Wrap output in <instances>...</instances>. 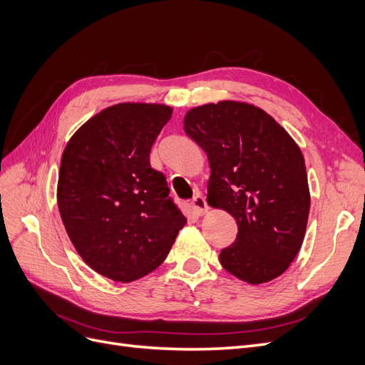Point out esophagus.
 Wrapping results in <instances>:
<instances>
[{
    "label": "esophagus",
    "mask_w": 365,
    "mask_h": 365,
    "mask_svg": "<svg viewBox=\"0 0 365 365\" xmlns=\"http://www.w3.org/2000/svg\"><path fill=\"white\" fill-rule=\"evenodd\" d=\"M192 207H194V210H195V213L197 215H206L207 212H209V206H207V203H206V200H205V197L201 195V194H197L194 198H192Z\"/></svg>",
    "instance_id": "1"
}]
</instances>
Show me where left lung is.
<instances>
[{
  "label": "left lung",
  "instance_id": "obj_1",
  "mask_svg": "<svg viewBox=\"0 0 365 365\" xmlns=\"http://www.w3.org/2000/svg\"><path fill=\"white\" fill-rule=\"evenodd\" d=\"M183 129L207 155V205L230 213L239 228L220 254L222 267L252 286L284 274L312 203L299 145L262 108L237 101L191 108Z\"/></svg>",
  "mask_w": 365,
  "mask_h": 365
}]
</instances>
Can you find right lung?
<instances>
[{"mask_svg": "<svg viewBox=\"0 0 365 365\" xmlns=\"http://www.w3.org/2000/svg\"><path fill=\"white\" fill-rule=\"evenodd\" d=\"M171 114L164 103L108 106L63 150L57 203L67 236L94 272L113 281L153 272L186 224L164 174L150 167L152 145Z\"/></svg>", "mask_w": 365, "mask_h": 365, "instance_id": "add662e5", "label": "right lung"}]
</instances>
